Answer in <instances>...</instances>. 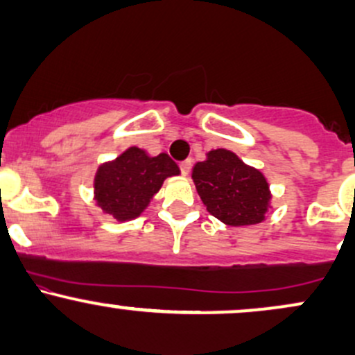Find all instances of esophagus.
Wrapping results in <instances>:
<instances>
[{
	"label": "esophagus",
	"instance_id": "esophagus-1",
	"mask_svg": "<svg viewBox=\"0 0 355 355\" xmlns=\"http://www.w3.org/2000/svg\"><path fill=\"white\" fill-rule=\"evenodd\" d=\"M180 170H182V175H185V177L190 173V170H191V160H190V158H187V160L180 162Z\"/></svg>",
	"mask_w": 355,
	"mask_h": 355
}]
</instances>
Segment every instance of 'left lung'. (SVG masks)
Masks as SVG:
<instances>
[{"mask_svg":"<svg viewBox=\"0 0 355 355\" xmlns=\"http://www.w3.org/2000/svg\"><path fill=\"white\" fill-rule=\"evenodd\" d=\"M191 178L207 210L225 225H255L266 220L272 198L267 178L230 150H210L207 160L195 164Z\"/></svg>","mask_w":355,"mask_h":355,"instance_id":"left-lung-1","label":"left lung"}]
</instances>
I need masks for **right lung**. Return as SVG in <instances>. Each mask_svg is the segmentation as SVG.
<instances>
[{"label":"right lung","mask_w":355,"mask_h":355,"mask_svg":"<svg viewBox=\"0 0 355 355\" xmlns=\"http://www.w3.org/2000/svg\"><path fill=\"white\" fill-rule=\"evenodd\" d=\"M180 173L166 153L150 157L145 150L130 146L115 160L100 165L93 189L95 202L118 222L140 217L164 180Z\"/></svg>","instance_id":"obj_1"}]
</instances>
